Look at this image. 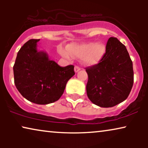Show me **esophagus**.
I'll list each match as a JSON object with an SVG mask.
<instances>
[{
    "mask_svg": "<svg viewBox=\"0 0 148 148\" xmlns=\"http://www.w3.org/2000/svg\"><path fill=\"white\" fill-rule=\"evenodd\" d=\"M80 69H81L80 67H79L78 66H75V73H77L78 71H79Z\"/></svg>",
    "mask_w": 148,
    "mask_h": 148,
    "instance_id": "esophagus-1",
    "label": "esophagus"
}]
</instances>
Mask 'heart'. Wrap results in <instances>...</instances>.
I'll list each match as a JSON object with an SVG mask.
<instances>
[{
	"instance_id": "heart-1",
	"label": "heart",
	"mask_w": 148,
	"mask_h": 148,
	"mask_svg": "<svg viewBox=\"0 0 148 148\" xmlns=\"http://www.w3.org/2000/svg\"><path fill=\"white\" fill-rule=\"evenodd\" d=\"M60 54L66 58L70 55L75 58H83V63L87 66H92L100 62L106 52V46L103 43L88 42L79 45L69 46L68 52L63 49L60 50Z\"/></svg>"
}]
</instances>
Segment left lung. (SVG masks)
<instances>
[{
	"mask_svg": "<svg viewBox=\"0 0 148 148\" xmlns=\"http://www.w3.org/2000/svg\"><path fill=\"white\" fill-rule=\"evenodd\" d=\"M86 69L87 95L94 104L109 108L129 96L133 85V62L125 46L116 38H109L100 62Z\"/></svg>",
	"mask_w": 148,
	"mask_h": 148,
	"instance_id": "left-lung-1",
	"label": "left lung"
}]
</instances>
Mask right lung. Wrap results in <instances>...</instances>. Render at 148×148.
Masks as SVG:
<instances>
[{"mask_svg":"<svg viewBox=\"0 0 148 148\" xmlns=\"http://www.w3.org/2000/svg\"><path fill=\"white\" fill-rule=\"evenodd\" d=\"M40 39H32L18 52L13 66L14 82L20 94L37 104L57 101L75 75L74 66H60L45 52L37 50Z\"/></svg>","mask_w":148,"mask_h":148,"instance_id":"obj_1","label":"right lung"}]
</instances>
